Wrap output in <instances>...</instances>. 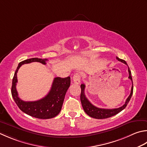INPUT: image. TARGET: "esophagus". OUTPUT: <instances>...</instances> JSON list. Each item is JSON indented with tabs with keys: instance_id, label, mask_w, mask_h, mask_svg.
<instances>
[{
	"instance_id": "1",
	"label": "esophagus",
	"mask_w": 147,
	"mask_h": 147,
	"mask_svg": "<svg viewBox=\"0 0 147 147\" xmlns=\"http://www.w3.org/2000/svg\"><path fill=\"white\" fill-rule=\"evenodd\" d=\"M73 82L74 83H76V84H79L80 83V81H81V76H80V74L76 73L73 76Z\"/></svg>"
}]
</instances>
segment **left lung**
<instances>
[{"instance_id": "obj_1", "label": "left lung", "mask_w": 147, "mask_h": 147, "mask_svg": "<svg viewBox=\"0 0 147 147\" xmlns=\"http://www.w3.org/2000/svg\"><path fill=\"white\" fill-rule=\"evenodd\" d=\"M117 59L119 60V61L123 63V64L127 65V63H126V62L124 60L120 59L117 57ZM128 72H129V78L131 80L132 83H133V84H132L131 94L129 95V96L127 97V99H126L125 104L119 108L104 109V108H97L96 106H94L90 101H89L85 95V85L84 84L81 85V95H80V100H81V102H82L83 110H84L85 113H87L88 116L97 119H107V118L115 115H117V113H119V112L122 111L123 109L127 106L129 100H130L131 98L132 95H133V79H132V76H131V72L129 67H128Z\"/></svg>"}]
</instances>
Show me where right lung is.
Masks as SVG:
<instances>
[{"instance_id":"add662e5","label":"right lung","mask_w":147,"mask_h":147,"mask_svg":"<svg viewBox=\"0 0 147 147\" xmlns=\"http://www.w3.org/2000/svg\"><path fill=\"white\" fill-rule=\"evenodd\" d=\"M47 61H48L47 59L32 58L20 62L14 73L11 87L13 98L20 110L28 115L41 119H51L60 113L66 92L70 86L71 78L69 76L64 78L60 77L55 78L50 92L45 97L36 101H24L18 97V92L16 88V83L18 82L17 73L23 64L34 62L46 64Z\"/></svg>"}]
</instances>
